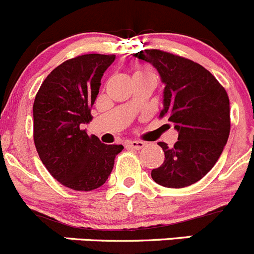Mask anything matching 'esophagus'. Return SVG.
Listing matches in <instances>:
<instances>
[{
  "label": "esophagus",
  "mask_w": 254,
  "mask_h": 254,
  "mask_svg": "<svg viewBox=\"0 0 254 254\" xmlns=\"http://www.w3.org/2000/svg\"><path fill=\"white\" fill-rule=\"evenodd\" d=\"M128 145H129V147H132L133 149L139 150L144 147L145 143L142 142V140H130V142H128Z\"/></svg>",
  "instance_id": "1"
}]
</instances>
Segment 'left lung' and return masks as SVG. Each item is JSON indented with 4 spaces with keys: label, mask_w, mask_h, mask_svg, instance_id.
Here are the masks:
<instances>
[{
    "label": "left lung",
    "mask_w": 254,
    "mask_h": 254,
    "mask_svg": "<svg viewBox=\"0 0 254 254\" xmlns=\"http://www.w3.org/2000/svg\"><path fill=\"white\" fill-rule=\"evenodd\" d=\"M133 57L150 63L164 82L160 117L179 132L174 147L159 142L165 160L152 170L157 184L189 187L205 177L220 158L230 135V100L209 70L187 58L159 49H145Z\"/></svg>",
    "instance_id": "8db88e82"
}]
</instances>
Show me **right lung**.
Here are the masks:
<instances>
[{"label": "right lung", "mask_w": 254, "mask_h": 254, "mask_svg": "<svg viewBox=\"0 0 254 254\" xmlns=\"http://www.w3.org/2000/svg\"><path fill=\"white\" fill-rule=\"evenodd\" d=\"M115 55L85 54L66 60L43 81L33 104V137L39 158L64 187L91 191L105 184L121 144H105L81 129L92 120L91 107L101 77Z\"/></svg>", "instance_id": "obj_1"}]
</instances>
